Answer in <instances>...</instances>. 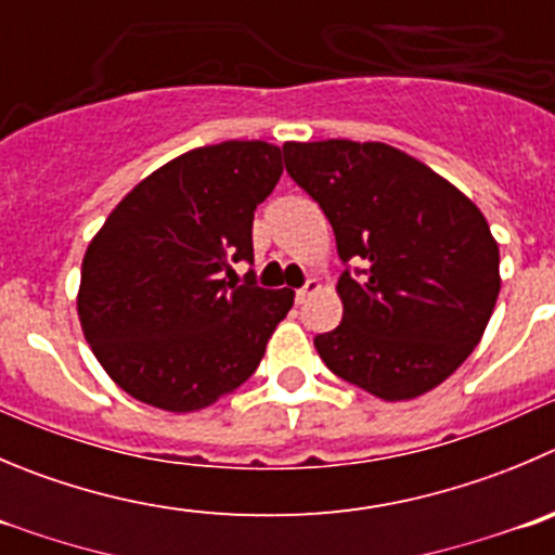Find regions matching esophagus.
Here are the masks:
<instances>
[{
  "label": "esophagus",
  "instance_id": "esophagus-1",
  "mask_svg": "<svg viewBox=\"0 0 555 555\" xmlns=\"http://www.w3.org/2000/svg\"><path fill=\"white\" fill-rule=\"evenodd\" d=\"M315 292H319V281H315V278H310V281L305 283V286L297 292V302H299V305L308 302L310 294H315Z\"/></svg>",
  "mask_w": 555,
  "mask_h": 555
}]
</instances>
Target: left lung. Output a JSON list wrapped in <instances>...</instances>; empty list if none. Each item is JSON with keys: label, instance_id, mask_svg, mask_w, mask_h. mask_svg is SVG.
<instances>
[{"label": "left lung", "instance_id": "left-lung-1", "mask_svg": "<svg viewBox=\"0 0 555 555\" xmlns=\"http://www.w3.org/2000/svg\"><path fill=\"white\" fill-rule=\"evenodd\" d=\"M283 157L324 209L346 263L343 321L313 340L324 365L382 400L439 387L499 299V245L485 215L425 163L378 141H288Z\"/></svg>", "mask_w": 555, "mask_h": 555}]
</instances>
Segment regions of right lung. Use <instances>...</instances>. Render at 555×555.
I'll list each match as a JSON object with an SVG mask.
<instances>
[{
    "label": "right lung",
    "mask_w": 555,
    "mask_h": 555,
    "mask_svg": "<svg viewBox=\"0 0 555 555\" xmlns=\"http://www.w3.org/2000/svg\"><path fill=\"white\" fill-rule=\"evenodd\" d=\"M281 173L267 141L198 146L135 184L89 242L83 337L135 400L184 414L256 373L294 292L225 278L253 263V212Z\"/></svg>",
    "instance_id": "add662e5"
}]
</instances>
